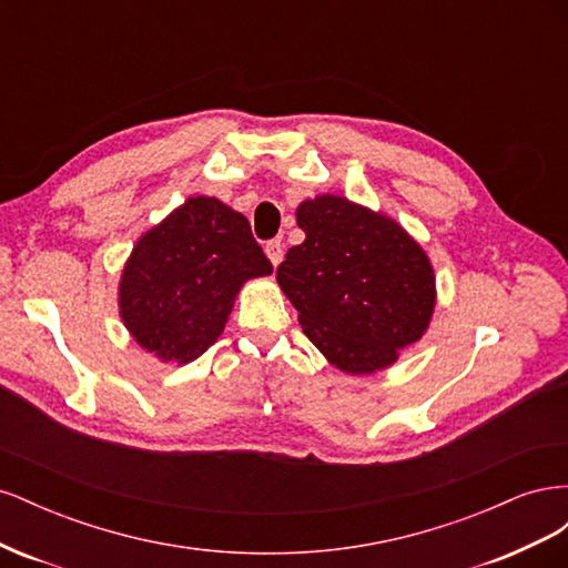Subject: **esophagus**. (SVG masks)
<instances>
[{
    "instance_id": "1",
    "label": "esophagus",
    "mask_w": 568,
    "mask_h": 568,
    "mask_svg": "<svg viewBox=\"0 0 568 568\" xmlns=\"http://www.w3.org/2000/svg\"><path fill=\"white\" fill-rule=\"evenodd\" d=\"M265 253L270 257V263L277 267L282 263V257H284V244L280 242V239H272V242L265 244Z\"/></svg>"
}]
</instances>
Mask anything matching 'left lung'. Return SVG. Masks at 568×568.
Returning a JSON list of instances; mask_svg holds the SVG:
<instances>
[{
  "label": "left lung",
  "instance_id": "left-lung-1",
  "mask_svg": "<svg viewBox=\"0 0 568 568\" xmlns=\"http://www.w3.org/2000/svg\"><path fill=\"white\" fill-rule=\"evenodd\" d=\"M296 215L305 242L288 248L277 282L307 338L351 374L395 363L434 313V270L419 244L341 196L305 201Z\"/></svg>",
  "mask_w": 568,
  "mask_h": 568
}]
</instances>
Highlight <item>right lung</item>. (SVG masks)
Instances as JSON below:
<instances>
[{
	"label": "right lung",
	"instance_id": "right-lung-1",
	"mask_svg": "<svg viewBox=\"0 0 568 568\" xmlns=\"http://www.w3.org/2000/svg\"><path fill=\"white\" fill-rule=\"evenodd\" d=\"M270 272L242 213L217 199H189L134 246L120 315L142 348L186 365L225 329L239 286Z\"/></svg>",
	"mask_w": 568,
	"mask_h": 568
}]
</instances>
